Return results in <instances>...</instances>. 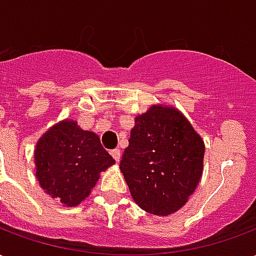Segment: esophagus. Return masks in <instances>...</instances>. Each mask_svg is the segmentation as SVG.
Listing matches in <instances>:
<instances>
[{
  "instance_id": "obj_1",
  "label": "esophagus",
  "mask_w": 256,
  "mask_h": 256,
  "mask_svg": "<svg viewBox=\"0 0 256 256\" xmlns=\"http://www.w3.org/2000/svg\"><path fill=\"white\" fill-rule=\"evenodd\" d=\"M120 155H122V154H120V150H118V148H115V150H111V156L116 162L120 160Z\"/></svg>"
}]
</instances>
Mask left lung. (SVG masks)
Segmentation results:
<instances>
[{
	"label": "left lung",
	"mask_w": 256,
	"mask_h": 256,
	"mask_svg": "<svg viewBox=\"0 0 256 256\" xmlns=\"http://www.w3.org/2000/svg\"><path fill=\"white\" fill-rule=\"evenodd\" d=\"M134 122L120 172L138 207L166 216L181 208L198 186L203 140L174 106H152Z\"/></svg>",
	"instance_id": "8db88e82"
}]
</instances>
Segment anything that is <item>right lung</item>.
Wrapping results in <instances>:
<instances>
[{
  "mask_svg": "<svg viewBox=\"0 0 256 256\" xmlns=\"http://www.w3.org/2000/svg\"><path fill=\"white\" fill-rule=\"evenodd\" d=\"M36 176L41 188L60 203L74 207L88 198L115 160L93 132L74 120H62L48 130L34 150Z\"/></svg>",
  "mask_w": 256,
  "mask_h": 256,
  "instance_id": "add662e5",
  "label": "right lung"
}]
</instances>
